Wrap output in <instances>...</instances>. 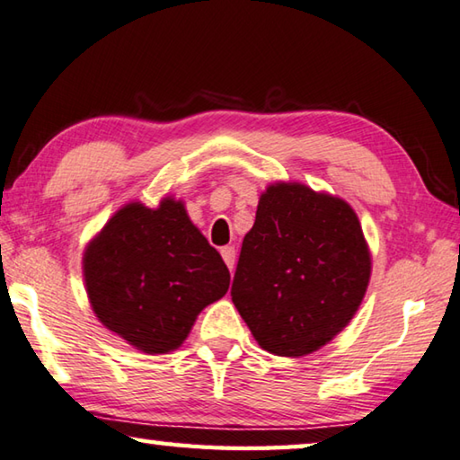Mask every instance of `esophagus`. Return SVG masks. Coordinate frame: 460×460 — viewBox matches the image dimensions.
<instances>
[{"mask_svg": "<svg viewBox=\"0 0 460 460\" xmlns=\"http://www.w3.org/2000/svg\"><path fill=\"white\" fill-rule=\"evenodd\" d=\"M220 252H222V259H224L226 265H228V269H230V270L234 269V259H236V251H234V246H224Z\"/></svg>", "mask_w": 460, "mask_h": 460, "instance_id": "esophagus-1", "label": "esophagus"}]
</instances>
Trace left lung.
<instances>
[{
	"label": "left lung",
	"mask_w": 460,
	"mask_h": 460,
	"mask_svg": "<svg viewBox=\"0 0 460 460\" xmlns=\"http://www.w3.org/2000/svg\"><path fill=\"white\" fill-rule=\"evenodd\" d=\"M371 269L349 203L277 181L261 193L257 220L243 240L232 301L262 350L305 357L355 318Z\"/></svg>",
	"instance_id": "8db88e82"
}]
</instances>
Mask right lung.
Instances as JSON below:
<instances>
[{
    "label": "right lung",
    "instance_id": "1",
    "mask_svg": "<svg viewBox=\"0 0 460 460\" xmlns=\"http://www.w3.org/2000/svg\"><path fill=\"white\" fill-rule=\"evenodd\" d=\"M92 310L110 332L146 355H167L190 336L203 307L222 299L230 270L185 203L130 201L83 252Z\"/></svg>",
    "mask_w": 460,
    "mask_h": 460
}]
</instances>
